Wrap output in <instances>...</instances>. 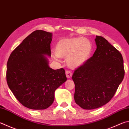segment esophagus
I'll return each mask as SVG.
<instances>
[{
    "label": "esophagus",
    "mask_w": 129,
    "mask_h": 129,
    "mask_svg": "<svg viewBox=\"0 0 129 129\" xmlns=\"http://www.w3.org/2000/svg\"><path fill=\"white\" fill-rule=\"evenodd\" d=\"M66 76L67 77V78H71L72 76V73L70 71H67L66 73Z\"/></svg>",
    "instance_id": "esophagus-1"
}]
</instances>
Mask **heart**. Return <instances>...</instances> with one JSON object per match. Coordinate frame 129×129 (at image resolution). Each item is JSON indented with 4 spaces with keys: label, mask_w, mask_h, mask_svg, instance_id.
I'll return each mask as SVG.
<instances>
[{
    "label": "heart",
    "mask_w": 129,
    "mask_h": 129,
    "mask_svg": "<svg viewBox=\"0 0 129 129\" xmlns=\"http://www.w3.org/2000/svg\"><path fill=\"white\" fill-rule=\"evenodd\" d=\"M92 51L91 42L86 38L70 37L61 38L56 43L53 56L67 58V64L72 69H77L83 65L90 58Z\"/></svg>",
    "instance_id": "heart-1"
}]
</instances>
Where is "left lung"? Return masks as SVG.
<instances>
[{
  "mask_svg": "<svg viewBox=\"0 0 129 129\" xmlns=\"http://www.w3.org/2000/svg\"><path fill=\"white\" fill-rule=\"evenodd\" d=\"M96 50L74 71V100L82 108L93 109L106 104L122 81L125 71L121 53L103 37L96 36Z\"/></svg>",
  "mask_w": 129,
  "mask_h": 129,
  "instance_id": "1",
  "label": "left lung"
}]
</instances>
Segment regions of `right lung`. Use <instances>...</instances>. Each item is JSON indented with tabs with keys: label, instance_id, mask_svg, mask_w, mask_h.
Instances as JSON below:
<instances>
[{
	"label": "right lung",
	"instance_id": "right-lung-1",
	"mask_svg": "<svg viewBox=\"0 0 129 129\" xmlns=\"http://www.w3.org/2000/svg\"><path fill=\"white\" fill-rule=\"evenodd\" d=\"M52 33L36 30L24 39L9 56L7 82L16 99L29 109L47 108L55 91L67 81L64 69L49 67Z\"/></svg>",
	"mask_w": 129,
	"mask_h": 129
}]
</instances>
